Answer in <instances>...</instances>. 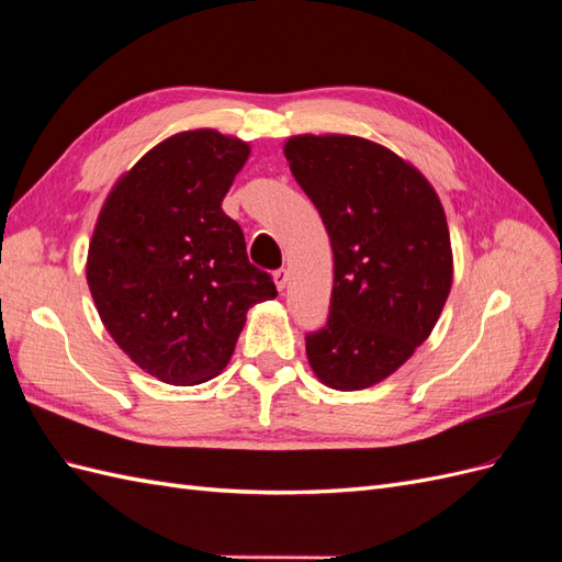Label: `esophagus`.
<instances>
[{"label": "esophagus", "instance_id": "34e87169", "mask_svg": "<svg viewBox=\"0 0 562 562\" xmlns=\"http://www.w3.org/2000/svg\"><path fill=\"white\" fill-rule=\"evenodd\" d=\"M274 283H277L279 291H283V288L288 285V269H277L274 271Z\"/></svg>", "mask_w": 562, "mask_h": 562}]
</instances>
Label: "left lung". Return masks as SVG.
<instances>
[{"instance_id":"1","label":"left lung","mask_w":562,"mask_h":562,"mask_svg":"<svg viewBox=\"0 0 562 562\" xmlns=\"http://www.w3.org/2000/svg\"><path fill=\"white\" fill-rule=\"evenodd\" d=\"M283 155L333 246L328 323L307 335L316 378L339 391L396 372L427 339L452 285L446 211L429 180L356 135H293Z\"/></svg>"}]
</instances>
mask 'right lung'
I'll return each instance as SVG.
<instances>
[{
	"label": "right lung",
	"mask_w": 562,
	"mask_h": 562,
	"mask_svg": "<svg viewBox=\"0 0 562 562\" xmlns=\"http://www.w3.org/2000/svg\"><path fill=\"white\" fill-rule=\"evenodd\" d=\"M248 155L213 128L171 135L119 178L98 215L87 260L95 310L128 359L166 384L215 378L246 312L277 297L223 211Z\"/></svg>",
	"instance_id": "add662e5"
}]
</instances>
